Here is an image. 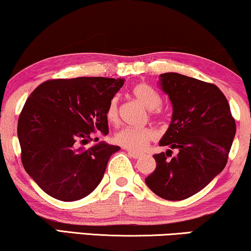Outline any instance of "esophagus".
Returning a JSON list of instances; mask_svg holds the SVG:
<instances>
[{
    "label": "esophagus",
    "mask_w": 251,
    "mask_h": 251,
    "mask_svg": "<svg viewBox=\"0 0 251 251\" xmlns=\"http://www.w3.org/2000/svg\"><path fill=\"white\" fill-rule=\"evenodd\" d=\"M128 154L133 159H139L140 156H142V154L140 153H136V152H132V151H128Z\"/></svg>",
    "instance_id": "1"
}]
</instances>
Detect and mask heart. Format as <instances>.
I'll list each match as a JSON object with an SVG mask.
<instances>
[{"label":"heart","instance_id":"1","mask_svg":"<svg viewBox=\"0 0 251 251\" xmlns=\"http://www.w3.org/2000/svg\"><path fill=\"white\" fill-rule=\"evenodd\" d=\"M131 96L144 107L150 109V115L154 119H159L162 115L161 108V96L153 87L147 83H138L131 89ZM108 122L116 123L119 121V104L118 99L112 98L107 104L105 112ZM156 137L155 131L152 128H132L126 126L114 135V140L120 146L133 152H142L146 149L150 142Z\"/></svg>","mask_w":251,"mask_h":251}]
</instances>
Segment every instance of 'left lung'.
<instances>
[{
  "label": "left lung",
  "mask_w": 251,
  "mask_h": 251,
  "mask_svg": "<svg viewBox=\"0 0 251 251\" xmlns=\"http://www.w3.org/2000/svg\"><path fill=\"white\" fill-rule=\"evenodd\" d=\"M160 77L161 88L173 104V119L160 146L177 149L178 154L171 156V150L154 154L156 168L145 181L160 198L180 201L200 192L222 173L236 126L217 85L178 73Z\"/></svg>",
  "instance_id": "1"
}]
</instances>
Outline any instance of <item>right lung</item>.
I'll return each instance as SVG.
<instances>
[{
    "label": "right lung",
    "instance_id": "1",
    "mask_svg": "<svg viewBox=\"0 0 251 251\" xmlns=\"http://www.w3.org/2000/svg\"><path fill=\"white\" fill-rule=\"evenodd\" d=\"M122 78H54L41 83L24 105L18 139L26 173L50 197L76 201L98 186L119 146L85 147L97 131L108 133L105 112Z\"/></svg>",
    "mask_w": 251,
    "mask_h": 251
}]
</instances>
